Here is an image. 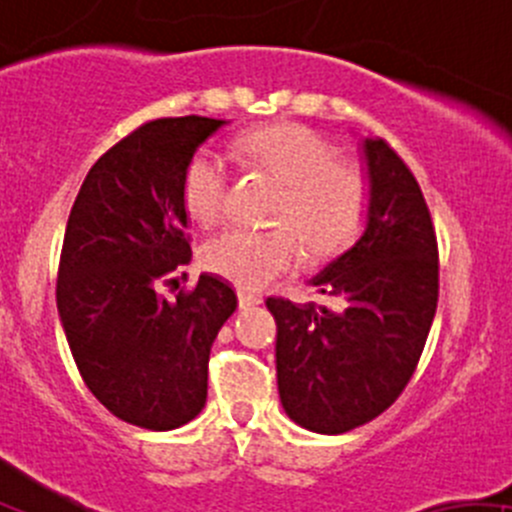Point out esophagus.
<instances>
[{"label":"esophagus","instance_id":"esophagus-1","mask_svg":"<svg viewBox=\"0 0 512 512\" xmlns=\"http://www.w3.org/2000/svg\"><path fill=\"white\" fill-rule=\"evenodd\" d=\"M236 298H239V308H254V305H261L263 303V298L261 295H256V293H246V291H239L236 293Z\"/></svg>","mask_w":512,"mask_h":512}]
</instances>
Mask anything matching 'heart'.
Wrapping results in <instances>:
<instances>
[{"label": "heart", "instance_id": "heart-1", "mask_svg": "<svg viewBox=\"0 0 512 512\" xmlns=\"http://www.w3.org/2000/svg\"><path fill=\"white\" fill-rule=\"evenodd\" d=\"M239 157L249 167L281 184L271 212L273 229H226L204 241L199 263L204 271L241 288H263L293 273L303 256L330 261L350 249L370 212V179L355 162L340 160V150L305 125L278 123L239 140ZM231 177L217 152H194L182 172V204L189 219L214 226L224 219Z\"/></svg>", "mask_w": 512, "mask_h": 512}]
</instances>
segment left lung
<instances>
[{"label": "left lung", "instance_id": "obj_1", "mask_svg": "<svg viewBox=\"0 0 512 512\" xmlns=\"http://www.w3.org/2000/svg\"><path fill=\"white\" fill-rule=\"evenodd\" d=\"M367 229L313 278L340 308L268 298L286 414L318 434H345L397 402L424 352L439 303V244L419 182L382 138L362 142Z\"/></svg>", "mask_w": 512, "mask_h": 512}]
</instances>
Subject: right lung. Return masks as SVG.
Returning a JSON list of instances; mask_svg holds the SVG:
<instances>
[{
    "instance_id": "right-lung-1",
    "label": "right lung",
    "mask_w": 512,
    "mask_h": 512,
    "mask_svg": "<svg viewBox=\"0 0 512 512\" xmlns=\"http://www.w3.org/2000/svg\"><path fill=\"white\" fill-rule=\"evenodd\" d=\"M221 125L202 115L140 125L91 167L68 214L56 281L68 347L93 397L140 429L202 412L209 350L236 310L229 283L207 273L175 300L160 293L192 261L184 165Z\"/></svg>"
}]
</instances>
